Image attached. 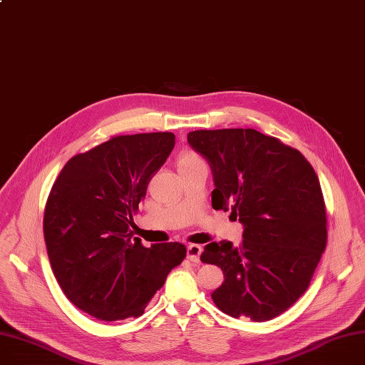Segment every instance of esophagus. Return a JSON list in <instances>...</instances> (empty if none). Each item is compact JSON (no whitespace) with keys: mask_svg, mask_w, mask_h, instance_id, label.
Wrapping results in <instances>:
<instances>
[{"mask_svg":"<svg viewBox=\"0 0 365 365\" xmlns=\"http://www.w3.org/2000/svg\"><path fill=\"white\" fill-rule=\"evenodd\" d=\"M202 253V247L198 244H190L187 245V259L190 262H200V256Z\"/></svg>","mask_w":365,"mask_h":365,"instance_id":"1","label":"esophagus"}]
</instances>
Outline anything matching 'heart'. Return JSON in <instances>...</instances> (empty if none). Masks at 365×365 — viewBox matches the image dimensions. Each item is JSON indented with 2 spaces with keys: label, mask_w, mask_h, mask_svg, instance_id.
<instances>
[{
  "label": "heart",
  "mask_w": 365,
  "mask_h": 365,
  "mask_svg": "<svg viewBox=\"0 0 365 365\" xmlns=\"http://www.w3.org/2000/svg\"><path fill=\"white\" fill-rule=\"evenodd\" d=\"M200 164H205V163H204V160L198 155V153H195V152H192V150H185V152H182L179 160H178L179 170L189 168V167H194V165H200Z\"/></svg>",
  "instance_id": "b5f03b06"
}]
</instances>
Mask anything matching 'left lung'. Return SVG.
I'll return each instance as SVG.
<instances>
[{"label":"left lung","mask_w":365,"mask_h":365,"mask_svg":"<svg viewBox=\"0 0 365 365\" xmlns=\"http://www.w3.org/2000/svg\"><path fill=\"white\" fill-rule=\"evenodd\" d=\"M187 142L212 167L213 208L244 225L240 247L210 242L201 255L225 275L212 299L234 318L269 321L308 290L327 245L317 173L297 149L255 128L195 130Z\"/></svg>","instance_id":"left-lung-1"}]
</instances>
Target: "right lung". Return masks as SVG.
Masks as SVG:
<instances>
[{
	"label": "right lung",
	"instance_id": "1",
	"mask_svg": "<svg viewBox=\"0 0 365 365\" xmlns=\"http://www.w3.org/2000/svg\"><path fill=\"white\" fill-rule=\"evenodd\" d=\"M175 142L168 131L110 138L72 157L51 186L43 223L51 269L71 303L94 318L140 317L186 257L183 244L146 248L130 229Z\"/></svg>",
	"mask_w": 365,
	"mask_h": 365
}]
</instances>
